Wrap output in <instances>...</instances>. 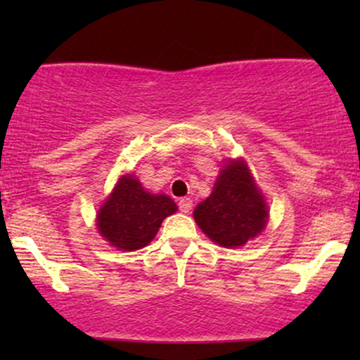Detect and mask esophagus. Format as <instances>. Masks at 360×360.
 <instances>
[{
  "label": "esophagus",
  "instance_id": "1",
  "mask_svg": "<svg viewBox=\"0 0 360 360\" xmlns=\"http://www.w3.org/2000/svg\"><path fill=\"white\" fill-rule=\"evenodd\" d=\"M179 210L181 213H189L193 210V201L189 200V198H183V200L179 201Z\"/></svg>",
  "mask_w": 360,
  "mask_h": 360
}]
</instances>
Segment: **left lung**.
Instances as JSON below:
<instances>
[{
  "label": "left lung",
  "mask_w": 360,
  "mask_h": 360,
  "mask_svg": "<svg viewBox=\"0 0 360 360\" xmlns=\"http://www.w3.org/2000/svg\"><path fill=\"white\" fill-rule=\"evenodd\" d=\"M194 220L218 245L242 247L266 229L269 208L243 159L223 166L213 191L194 208Z\"/></svg>",
  "instance_id": "1"
}]
</instances>
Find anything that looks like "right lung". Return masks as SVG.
<instances>
[{
  "label": "right lung",
  "instance_id": "1",
  "mask_svg": "<svg viewBox=\"0 0 360 360\" xmlns=\"http://www.w3.org/2000/svg\"><path fill=\"white\" fill-rule=\"evenodd\" d=\"M177 206L166 194H152L134 174H125L96 214L101 237L118 250L134 252L148 245L159 232L164 218Z\"/></svg>",
  "mask_w": 360,
  "mask_h": 360
}]
</instances>
